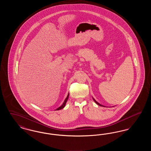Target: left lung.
I'll return each instance as SVG.
<instances>
[{
  "label": "left lung",
  "mask_w": 151,
  "mask_h": 151,
  "mask_svg": "<svg viewBox=\"0 0 151 151\" xmlns=\"http://www.w3.org/2000/svg\"><path fill=\"white\" fill-rule=\"evenodd\" d=\"M93 99L94 101L96 102V104H97V105H99V106H103V107H105V106H104V105H101L100 104H99L98 102H97L93 98Z\"/></svg>",
  "instance_id": "1"
}]
</instances>
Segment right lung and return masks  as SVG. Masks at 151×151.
Masks as SVG:
<instances>
[{
  "instance_id": "1",
  "label": "right lung",
  "mask_w": 151,
  "mask_h": 151,
  "mask_svg": "<svg viewBox=\"0 0 151 151\" xmlns=\"http://www.w3.org/2000/svg\"><path fill=\"white\" fill-rule=\"evenodd\" d=\"M68 97H69V93L68 94V95H67V97L65 98V101H64V102L63 103V104L60 106H59V108H57V109H56V110H60V109H62L63 108H65V104H66V102H67V101L68 100Z\"/></svg>"
}]
</instances>
